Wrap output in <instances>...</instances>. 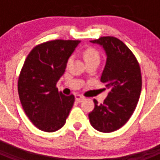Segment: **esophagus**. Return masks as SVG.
<instances>
[{"instance_id":"1","label":"esophagus","mask_w":160,"mask_h":160,"mask_svg":"<svg viewBox=\"0 0 160 160\" xmlns=\"http://www.w3.org/2000/svg\"><path fill=\"white\" fill-rule=\"evenodd\" d=\"M85 98L83 97L82 95H81V94H76L75 95V100L78 102H82V100H84Z\"/></svg>"}]
</instances>
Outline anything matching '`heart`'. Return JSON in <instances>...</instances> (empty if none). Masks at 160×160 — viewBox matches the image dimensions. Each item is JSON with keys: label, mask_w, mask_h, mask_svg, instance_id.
I'll return each mask as SVG.
<instances>
[{"label": "heart", "mask_w": 160, "mask_h": 160, "mask_svg": "<svg viewBox=\"0 0 160 160\" xmlns=\"http://www.w3.org/2000/svg\"><path fill=\"white\" fill-rule=\"evenodd\" d=\"M83 57H84L86 62H92V61H98V62H99L100 61L99 53H98V51L97 49H95L94 48L92 47L87 48V49H85L84 51H83ZM71 59L72 58H70L68 59V64L71 62Z\"/></svg>", "instance_id": "1"}]
</instances>
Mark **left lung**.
<instances>
[{
    "label": "left lung",
    "mask_w": 160,
    "mask_h": 160,
    "mask_svg": "<svg viewBox=\"0 0 160 160\" xmlns=\"http://www.w3.org/2000/svg\"><path fill=\"white\" fill-rule=\"evenodd\" d=\"M90 42L102 46L106 52L100 80L110 92L101 104L94 99L89 118L97 131L112 132L122 128L135 111L142 89L140 66L131 49L117 38L101 37Z\"/></svg>",
    "instance_id": "1"
}]
</instances>
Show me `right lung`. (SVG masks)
Wrapping results in <instances>:
<instances>
[{
    "label": "right lung",
    "instance_id": "1",
    "mask_svg": "<svg viewBox=\"0 0 160 160\" xmlns=\"http://www.w3.org/2000/svg\"><path fill=\"white\" fill-rule=\"evenodd\" d=\"M80 41L53 40L38 45L25 59L18 89L23 110L38 129L53 132L62 128L74 102L56 87L67 61Z\"/></svg>",
    "mask_w": 160,
    "mask_h": 160
}]
</instances>
